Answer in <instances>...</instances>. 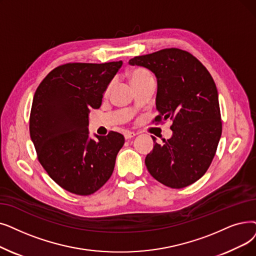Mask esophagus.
<instances>
[{
    "label": "esophagus",
    "instance_id": "esophagus-1",
    "mask_svg": "<svg viewBox=\"0 0 256 256\" xmlns=\"http://www.w3.org/2000/svg\"><path fill=\"white\" fill-rule=\"evenodd\" d=\"M136 136V134L134 132H124V138L126 139V140H128V139H130V138H132V137H135Z\"/></svg>",
    "mask_w": 256,
    "mask_h": 256
}]
</instances>
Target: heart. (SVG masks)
<instances>
[{
	"label": "heart",
	"mask_w": 256,
	"mask_h": 256,
	"mask_svg": "<svg viewBox=\"0 0 256 256\" xmlns=\"http://www.w3.org/2000/svg\"><path fill=\"white\" fill-rule=\"evenodd\" d=\"M128 80H130V84H132V86H134V88L137 86L138 84L144 82H146L148 80L154 78L152 73L148 69H146V68H135V69H132V70H130L128 72ZM113 84H114V82H110L106 86V90H104V96H108L110 94V90H112V88H113Z\"/></svg>",
	"instance_id": "b5f03b06"
}]
</instances>
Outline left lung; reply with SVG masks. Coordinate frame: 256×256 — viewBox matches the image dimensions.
Returning a JSON list of instances; mask_svg holds the SVG:
<instances>
[{"instance_id":"1","label":"left lung","mask_w":256,"mask_h":256,"mask_svg":"<svg viewBox=\"0 0 256 256\" xmlns=\"http://www.w3.org/2000/svg\"><path fill=\"white\" fill-rule=\"evenodd\" d=\"M157 77L152 122L172 120V136L156 142L146 165L156 180L183 188L202 178L212 162L222 135L218 96L212 76L192 54L178 48L162 49L128 60Z\"/></svg>"}]
</instances>
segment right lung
<instances>
[{"mask_svg":"<svg viewBox=\"0 0 256 256\" xmlns=\"http://www.w3.org/2000/svg\"><path fill=\"white\" fill-rule=\"evenodd\" d=\"M122 62H69L53 69L33 97L29 130L38 159L51 179L74 194L88 196L112 176L124 144L120 132L88 138V114L102 106Z\"/></svg>","mask_w":256,"mask_h":256,"instance_id":"1","label":"right lung"}]
</instances>
